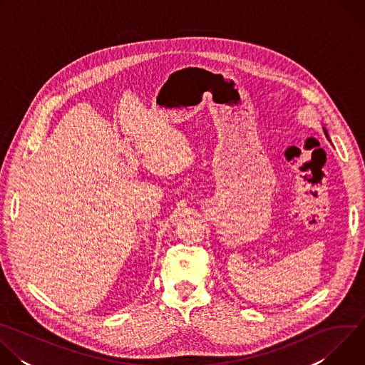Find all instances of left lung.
Masks as SVG:
<instances>
[{
  "mask_svg": "<svg viewBox=\"0 0 365 365\" xmlns=\"http://www.w3.org/2000/svg\"><path fill=\"white\" fill-rule=\"evenodd\" d=\"M324 131H325V135L329 138V135H328V131H327V128H324Z\"/></svg>",
  "mask_w": 365,
  "mask_h": 365,
  "instance_id": "1",
  "label": "left lung"
}]
</instances>
